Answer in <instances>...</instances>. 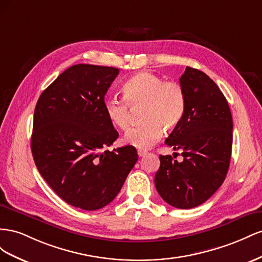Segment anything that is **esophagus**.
I'll return each mask as SVG.
<instances>
[{
  "mask_svg": "<svg viewBox=\"0 0 262 262\" xmlns=\"http://www.w3.org/2000/svg\"><path fill=\"white\" fill-rule=\"evenodd\" d=\"M137 152H138L139 157H144L145 155H147V150H141V149H139Z\"/></svg>",
  "mask_w": 262,
  "mask_h": 262,
  "instance_id": "obj_1",
  "label": "esophagus"
}]
</instances>
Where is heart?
Segmentation results:
<instances>
[{"instance_id": "1", "label": "heart", "mask_w": 262, "mask_h": 262, "mask_svg": "<svg viewBox=\"0 0 262 262\" xmlns=\"http://www.w3.org/2000/svg\"><path fill=\"white\" fill-rule=\"evenodd\" d=\"M123 101L108 96L104 112L112 125L125 130L130 124L132 112L140 108V125L125 134L124 143L146 149L163 135V127L172 129L182 121L185 112V94L180 84L163 81L155 73L141 71L127 79L122 85ZM130 108L128 109V107Z\"/></svg>"}]
</instances>
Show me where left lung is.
Masks as SVG:
<instances>
[{
	"label": "left lung",
	"instance_id": "obj_1",
	"mask_svg": "<svg viewBox=\"0 0 262 262\" xmlns=\"http://www.w3.org/2000/svg\"><path fill=\"white\" fill-rule=\"evenodd\" d=\"M180 85L185 94L184 116L166 145L182 150L183 161L160 155L155 185L168 204L189 210L204 203L225 180L233 118L226 98L204 72L186 67Z\"/></svg>",
	"mask_w": 262,
	"mask_h": 262
}]
</instances>
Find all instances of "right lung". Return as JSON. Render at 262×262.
<instances>
[{
	"instance_id": "1",
	"label": "right lung",
	"mask_w": 262,
	"mask_h": 262,
	"mask_svg": "<svg viewBox=\"0 0 262 262\" xmlns=\"http://www.w3.org/2000/svg\"><path fill=\"white\" fill-rule=\"evenodd\" d=\"M119 70L80 63L45 90L34 112L31 148L39 173L67 203L85 211L106 206L138 159L133 146L110 151L118 133L104 96Z\"/></svg>"
}]
</instances>
